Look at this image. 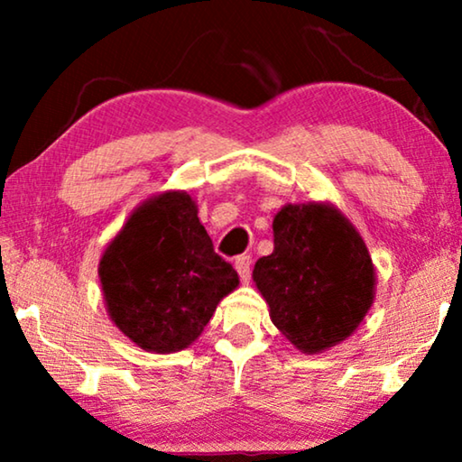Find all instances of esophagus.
<instances>
[{
    "label": "esophagus",
    "instance_id": "34e87169",
    "mask_svg": "<svg viewBox=\"0 0 462 462\" xmlns=\"http://www.w3.org/2000/svg\"><path fill=\"white\" fill-rule=\"evenodd\" d=\"M236 269L239 277H242V282H250V275H252V256L248 254H242L236 258Z\"/></svg>",
    "mask_w": 462,
    "mask_h": 462
}]
</instances>
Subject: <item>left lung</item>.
<instances>
[{
  "instance_id": "8db88e82",
  "label": "left lung",
  "mask_w": 462,
  "mask_h": 462,
  "mask_svg": "<svg viewBox=\"0 0 462 462\" xmlns=\"http://www.w3.org/2000/svg\"><path fill=\"white\" fill-rule=\"evenodd\" d=\"M273 252L252 271L271 321L302 353L351 337L374 300V264L362 236L337 208L283 206L273 218Z\"/></svg>"
}]
</instances>
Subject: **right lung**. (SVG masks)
<instances>
[{
	"label": "right lung",
	"mask_w": 462,
	"mask_h": 462,
	"mask_svg": "<svg viewBox=\"0 0 462 462\" xmlns=\"http://www.w3.org/2000/svg\"><path fill=\"white\" fill-rule=\"evenodd\" d=\"M98 277L113 324L153 353L187 349L239 286L185 191L143 201L106 245Z\"/></svg>",
	"instance_id": "1"
}]
</instances>
